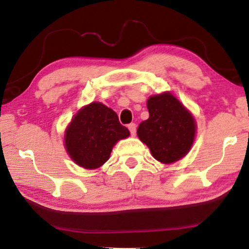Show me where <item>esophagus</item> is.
<instances>
[{
	"mask_svg": "<svg viewBox=\"0 0 249 249\" xmlns=\"http://www.w3.org/2000/svg\"><path fill=\"white\" fill-rule=\"evenodd\" d=\"M136 127H137V125H136L135 124H130L128 125V129H129V131H130L131 136L136 135Z\"/></svg>",
	"mask_w": 249,
	"mask_h": 249,
	"instance_id": "obj_1",
	"label": "esophagus"
}]
</instances>
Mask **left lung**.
Here are the masks:
<instances>
[{
    "label": "left lung",
    "mask_w": 249,
    "mask_h": 249,
    "mask_svg": "<svg viewBox=\"0 0 249 249\" xmlns=\"http://www.w3.org/2000/svg\"><path fill=\"white\" fill-rule=\"evenodd\" d=\"M147 108L149 118L137 129L139 139L161 163L169 164L182 159L195 139L196 124L192 113L169 91L149 97Z\"/></svg>",
    "instance_id": "obj_1"
}]
</instances>
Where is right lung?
<instances>
[{
	"label": "right lung",
	"instance_id": "obj_1",
	"mask_svg": "<svg viewBox=\"0 0 249 249\" xmlns=\"http://www.w3.org/2000/svg\"><path fill=\"white\" fill-rule=\"evenodd\" d=\"M130 132L112 108L93 102L77 112L66 129L64 146L74 163L97 169L110 158L113 146Z\"/></svg>",
	"mask_w": 249,
	"mask_h": 249
}]
</instances>
